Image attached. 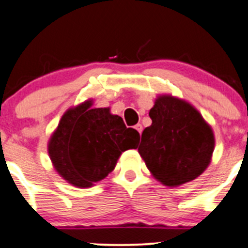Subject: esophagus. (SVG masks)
Here are the masks:
<instances>
[{
	"mask_svg": "<svg viewBox=\"0 0 248 248\" xmlns=\"http://www.w3.org/2000/svg\"><path fill=\"white\" fill-rule=\"evenodd\" d=\"M135 129H136L137 131H139L140 134H141L142 130H143V127H142V125H141V124H136V125H135Z\"/></svg>",
	"mask_w": 248,
	"mask_h": 248,
	"instance_id": "obj_1",
	"label": "esophagus"
}]
</instances>
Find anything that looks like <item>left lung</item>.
Here are the masks:
<instances>
[{
  "label": "left lung",
  "mask_w": 248,
  "mask_h": 248,
  "mask_svg": "<svg viewBox=\"0 0 248 248\" xmlns=\"http://www.w3.org/2000/svg\"><path fill=\"white\" fill-rule=\"evenodd\" d=\"M139 153L155 179L170 187L200 177L213 156L211 126L187 101L160 95L149 111Z\"/></svg>",
  "instance_id": "8db88e82"
}]
</instances>
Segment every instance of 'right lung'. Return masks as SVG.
<instances>
[{
	"label": "right lung",
	"mask_w": 248,
	"mask_h": 248,
	"mask_svg": "<svg viewBox=\"0 0 248 248\" xmlns=\"http://www.w3.org/2000/svg\"><path fill=\"white\" fill-rule=\"evenodd\" d=\"M140 134L125 126L109 108H92L87 100L69 108L48 141V155L58 174L78 187H91L116 167L121 154L136 149Z\"/></svg>",
	"instance_id": "1"
}]
</instances>
